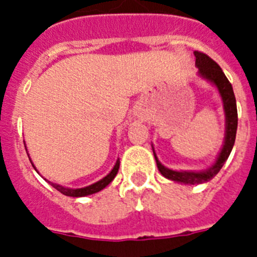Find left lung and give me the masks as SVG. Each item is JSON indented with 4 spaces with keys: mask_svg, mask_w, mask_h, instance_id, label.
<instances>
[{
    "mask_svg": "<svg viewBox=\"0 0 257 257\" xmlns=\"http://www.w3.org/2000/svg\"><path fill=\"white\" fill-rule=\"evenodd\" d=\"M196 56V65L198 67V72L203 78L208 79L210 82L219 88V92L221 95L222 103H224V110H225V142L222 145V149L217 157L216 162L211 166L210 169L202 172H188V171H172L170 169H166L165 166L158 161L156 153L157 167L160 170L161 174L165 178L170 180L178 181V183L184 184H202L206 181H210L211 179L215 178L217 172L221 170L225 161L228 160L229 154H230L233 145L235 142V134H237L238 126V113H237V103H235V96L233 92L231 83L224 74L221 68L219 67L216 61L212 60L208 55L203 54L201 51H194Z\"/></svg>",
    "mask_w": 257,
    "mask_h": 257,
    "instance_id": "1",
    "label": "left lung"
}]
</instances>
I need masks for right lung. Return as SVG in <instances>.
I'll list each match as a JSON object with an SVG mask.
<instances>
[{"instance_id": "1", "label": "right lung", "mask_w": 257, "mask_h": 257, "mask_svg": "<svg viewBox=\"0 0 257 257\" xmlns=\"http://www.w3.org/2000/svg\"><path fill=\"white\" fill-rule=\"evenodd\" d=\"M118 169H119V160H117V162H115L113 170L109 172L108 175H106L105 178L101 179V180L97 181V183L92 184V185H88V187H85V188H79V189H70V188L61 187V185H59V184H54V183H51V181H49V184L55 188L56 190H59L60 193H63L64 196L85 197V196H88V194H94V193H96V192H100V190L104 189V188H105L108 184H110V181L115 178V175H117V172H118Z\"/></svg>"}]
</instances>
